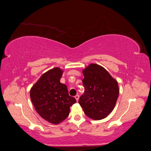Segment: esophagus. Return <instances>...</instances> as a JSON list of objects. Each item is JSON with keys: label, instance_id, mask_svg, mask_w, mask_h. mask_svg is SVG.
<instances>
[{"label": "esophagus", "instance_id": "1", "mask_svg": "<svg viewBox=\"0 0 151 151\" xmlns=\"http://www.w3.org/2000/svg\"><path fill=\"white\" fill-rule=\"evenodd\" d=\"M75 98H76V99L77 100V101H78V100H79V96L78 94L76 95V96H75Z\"/></svg>", "mask_w": 151, "mask_h": 151}]
</instances>
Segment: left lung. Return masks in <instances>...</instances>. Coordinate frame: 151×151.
Masks as SVG:
<instances>
[{
    "label": "left lung",
    "mask_w": 151,
    "mask_h": 151,
    "mask_svg": "<svg viewBox=\"0 0 151 151\" xmlns=\"http://www.w3.org/2000/svg\"><path fill=\"white\" fill-rule=\"evenodd\" d=\"M83 74L85 91L79 103L88 117L103 119L115 106L119 94L117 81L105 68L93 63L85 68Z\"/></svg>",
    "instance_id": "left-lung-1"
}]
</instances>
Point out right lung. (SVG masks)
<instances>
[{"instance_id": "1", "label": "right lung", "mask_w": 151, "mask_h": 151, "mask_svg": "<svg viewBox=\"0 0 151 151\" xmlns=\"http://www.w3.org/2000/svg\"><path fill=\"white\" fill-rule=\"evenodd\" d=\"M62 70L58 67L45 73L30 91L31 101L43 119L58 124L68 117L76 99L69 96L66 85L60 80Z\"/></svg>"}]
</instances>
